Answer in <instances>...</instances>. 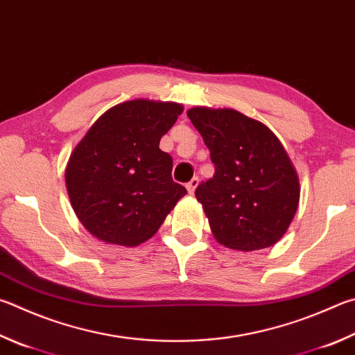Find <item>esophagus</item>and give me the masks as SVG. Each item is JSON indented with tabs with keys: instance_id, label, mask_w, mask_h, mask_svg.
<instances>
[{
	"instance_id": "34e87169",
	"label": "esophagus",
	"mask_w": 355,
	"mask_h": 355,
	"mask_svg": "<svg viewBox=\"0 0 355 355\" xmlns=\"http://www.w3.org/2000/svg\"><path fill=\"white\" fill-rule=\"evenodd\" d=\"M197 186H198V178L194 177L188 184H186V189H188L189 194H194V191H196Z\"/></svg>"
}]
</instances>
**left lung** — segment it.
Returning <instances> with one entry per match:
<instances>
[{"mask_svg": "<svg viewBox=\"0 0 355 355\" xmlns=\"http://www.w3.org/2000/svg\"><path fill=\"white\" fill-rule=\"evenodd\" d=\"M214 177L202 182L196 197L203 205L216 241L233 250L272 247L292 223L300 183L275 133L231 108H191Z\"/></svg>", "mask_w": 355, "mask_h": 355, "instance_id": "left-lung-1", "label": "left lung"}]
</instances>
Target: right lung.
Instances as JSON below:
<instances>
[{
	"instance_id": "right-lung-1",
	"label": "right lung",
	"mask_w": 355,
	"mask_h": 355,
	"mask_svg": "<svg viewBox=\"0 0 355 355\" xmlns=\"http://www.w3.org/2000/svg\"><path fill=\"white\" fill-rule=\"evenodd\" d=\"M183 107L135 99L107 110L94 122L67 167L76 216L94 237L137 247L157 233L183 196L172 180V157L159 139Z\"/></svg>"
}]
</instances>
